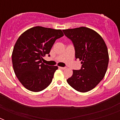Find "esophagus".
Returning <instances> with one entry per match:
<instances>
[{"label": "esophagus", "mask_w": 120, "mask_h": 120, "mask_svg": "<svg viewBox=\"0 0 120 120\" xmlns=\"http://www.w3.org/2000/svg\"><path fill=\"white\" fill-rule=\"evenodd\" d=\"M59 68H60V69H61V70H65L66 68L65 67H59Z\"/></svg>", "instance_id": "1"}]
</instances>
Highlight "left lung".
<instances>
[{
    "instance_id": "obj_1",
    "label": "left lung",
    "mask_w": 120,
    "mask_h": 120,
    "mask_svg": "<svg viewBox=\"0 0 120 120\" xmlns=\"http://www.w3.org/2000/svg\"><path fill=\"white\" fill-rule=\"evenodd\" d=\"M63 32L72 41L75 58H79L82 64L80 70H73L67 83L80 92L90 91L104 78L107 70L109 56L106 43L97 32L87 27L66 29Z\"/></svg>"
}]
</instances>
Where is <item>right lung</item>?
<instances>
[{
	"label": "right lung",
	"mask_w": 120,
	"mask_h": 120,
	"mask_svg": "<svg viewBox=\"0 0 120 120\" xmlns=\"http://www.w3.org/2000/svg\"><path fill=\"white\" fill-rule=\"evenodd\" d=\"M63 36L61 30L37 26L19 37L12 52V65L18 80L27 90L38 92L51 83L58 67L45 65L41 60L55 40Z\"/></svg>",
	"instance_id": "add662e5"
}]
</instances>
